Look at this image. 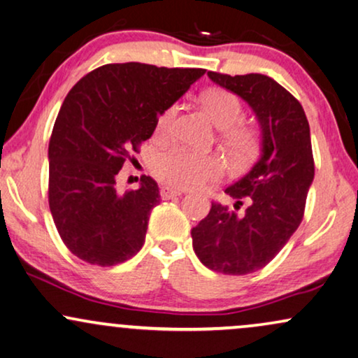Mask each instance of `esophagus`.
<instances>
[{"label":"esophagus","instance_id":"esophagus-1","mask_svg":"<svg viewBox=\"0 0 358 358\" xmlns=\"http://www.w3.org/2000/svg\"><path fill=\"white\" fill-rule=\"evenodd\" d=\"M160 196L164 198V200H173L176 196H182V193H180L178 189H173L164 185V187H160Z\"/></svg>","mask_w":358,"mask_h":358}]
</instances>
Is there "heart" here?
<instances>
[{
  "instance_id": "b5f03b06",
  "label": "heart",
  "mask_w": 358,
  "mask_h": 358,
  "mask_svg": "<svg viewBox=\"0 0 358 358\" xmlns=\"http://www.w3.org/2000/svg\"><path fill=\"white\" fill-rule=\"evenodd\" d=\"M205 106L211 120L223 132L226 150L238 160L251 157L257 147V132L252 127L243 125L244 108L238 96L224 89H215L206 94ZM178 114V106L171 103L157 120V134H170ZM152 171L160 182L173 188H196L203 183L220 178L223 164L216 155H203L187 148L175 147L153 157Z\"/></svg>"
}]
</instances>
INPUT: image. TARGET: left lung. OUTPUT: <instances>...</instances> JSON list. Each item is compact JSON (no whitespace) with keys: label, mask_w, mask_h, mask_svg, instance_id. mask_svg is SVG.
<instances>
[{"label":"left lung","mask_w":358,"mask_h":358,"mask_svg":"<svg viewBox=\"0 0 358 358\" xmlns=\"http://www.w3.org/2000/svg\"><path fill=\"white\" fill-rule=\"evenodd\" d=\"M208 78L248 102L261 125L255 166L224 189L236 205L251 198L243 216L221 203L192 229L193 250L208 269L244 275L264 268L299 228L314 180L310 129L301 102L262 74Z\"/></svg>","instance_id":"left-lung-1"}]
</instances>
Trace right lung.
Here are the masks:
<instances>
[{
  "label": "right lung",
  "instance_id": "obj_1",
  "mask_svg": "<svg viewBox=\"0 0 358 358\" xmlns=\"http://www.w3.org/2000/svg\"><path fill=\"white\" fill-rule=\"evenodd\" d=\"M205 72L106 64L69 90L49 140V208L59 236L79 259L115 266L143 246L160 203L158 185L143 175L138 189L119 193L115 176L152 137L162 112Z\"/></svg>",
  "mask_w": 358,
  "mask_h": 358
}]
</instances>
